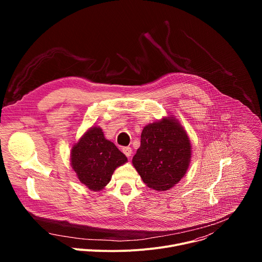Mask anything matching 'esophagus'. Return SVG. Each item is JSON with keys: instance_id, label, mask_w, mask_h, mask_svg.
Listing matches in <instances>:
<instances>
[{"instance_id": "esophagus-1", "label": "esophagus", "mask_w": 262, "mask_h": 262, "mask_svg": "<svg viewBox=\"0 0 262 262\" xmlns=\"http://www.w3.org/2000/svg\"><path fill=\"white\" fill-rule=\"evenodd\" d=\"M122 151H123V154L127 157V158H129L130 156H132V148L130 147H123L122 148Z\"/></svg>"}]
</instances>
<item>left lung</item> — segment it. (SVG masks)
Wrapping results in <instances>:
<instances>
[{"mask_svg": "<svg viewBox=\"0 0 262 262\" xmlns=\"http://www.w3.org/2000/svg\"><path fill=\"white\" fill-rule=\"evenodd\" d=\"M190 159L188 135L175 119L168 117L144 127L133 164L149 188L167 191L183 177Z\"/></svg>", "mask_w": 262, "mask_h": 262, "instance_id": "left-lung-1", "label": "left lung"}]
</instances>
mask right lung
Segmentation results:
<instances>
[{
    "label": "right lung",
    "instance_id": "add662e5",
    "mask_svg": "<svg viewBox=\"0 0 262 262\" xmlns=\"http://www.w3.org/2000/svg\"><path fill=\"white\" fill-rule=\"evenodd\" d=\"M125 162L127 158L96 126L91 127L71 149L72 169L92 191L103 189L115 169Z\"/></svg>",
    "mask_w": 262,
    "mask_h": 262
}]
</instances>
